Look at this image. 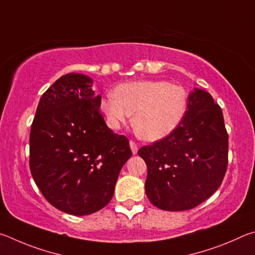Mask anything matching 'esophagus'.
Returning a JSON list of instances; mask_svg holds the SVG:
<instances>
[{"label": "esophagus", "mask_w": 255, "mask_h": 255, "mask_svg": "<svg viewBox=\"0 0 255 255\" xmlns=\"http://www.w3.org/2000/svg\"><path fill=\"white\" fill-rule=\"evenodd\" d=\"M130 148H131V151L133 154H135L137 152V145L135 144V142L130 141Z\"/></svg>", "instance_id": "1"}]
</instances>
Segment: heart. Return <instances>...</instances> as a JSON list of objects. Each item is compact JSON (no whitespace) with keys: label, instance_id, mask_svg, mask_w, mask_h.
Returning <instances> with one entry per match:
<instances>
[{"label":"heart","instance_id":"b5f03b06","mask_svg":"<svg viewBox=\"0 0 255 255\" xmlns=\"http://www.w3.org/2000/svg\"><path fill=\"white\" fill-rule=\"evenodd\" d=\"M107 125L120 130L133 114V125L143 139L158 141L176 130L187 111V95L179 85L137 80L115 88L101 102Z\"/></svg>","mask_w":255,"mask_h":255}]
</instances>
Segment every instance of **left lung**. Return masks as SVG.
<instances>
[{
	"label": "left lung",
	"mask_w": 255,
	"mask_h": 255,
	"mask_svg": "<svg viewBox=\"0 0 255 255\" xmlns=\"http://www.w3.org/2000/svg\"><path fill=\"white\" fill-rule=\"evenodd\" d=\"M148 167L145 194L162 211H187L211 197L227 169L229 135L221 107L195 88L171 134L137 151Z\"/></svg>",
	"instance_id": "1"
}]
</instances>
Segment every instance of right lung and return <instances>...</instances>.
Listing matches in <instances>:
<instances>
[{"mask_svg": "<svg viewBox=\"0 0 255 255\" xmlns=\"http://www.w3.org/2000/svg\"><path fill=\"white\" fill-rule=\"evenodd\" d=\"M92 86L84 74L58 78L40 98L30 132L35 185L53 207L75 216L110 203L132 155L127 137L107 128Z\"/></svg>", "mask_w": 255, "mask_h": 255, "instance_id": "1", "label": "right lung"}]
</instances>
